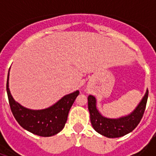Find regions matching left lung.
Masks as SVG:
<instances>
[{"label": "left lung", "mask_w": 156, "mask_h": 156, "mask_svg": "<svg viewBox=\"0 0 156 156\" xmlns=\"http://www.w3.org/2000/svg\"><path fill=\"white\" fill-rule=\"evenodd\" d=\"M148 90L137 108L129 115L117 119L103 116L96 108V100L93 95L88 96V109L90 122L95 130L107 138H119L130 133L138 126L143 118L147 102Z\"/></svg>", "instance_id": "8db88e82"}]
</instances>
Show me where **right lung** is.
<instances>
[{
    "instance_id": "add662e5",
    "label": "right lung",
    "mask_w": 156,
    "mask_h": 156,
    "mask_svg": "<svg viewBox=\"0 0 156 156\" xmlns=\"http://www.w3.org/2000/svg\"><path fill=\"white\" fill-rule=\"evenodd\" d=\"M9 70L6 90L11 112L18 123L23 129L41 137L53 136L62 130L68 118L69 112L79 95V91L76 90L65 95L50 108L42 110H31L23 107L13 99L9 89Z\"/></svg>"
}]
</instances>
